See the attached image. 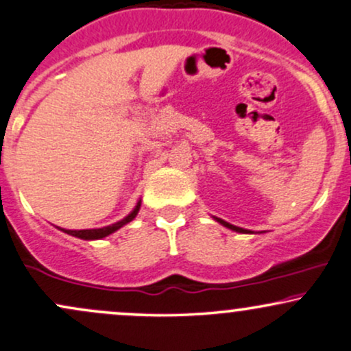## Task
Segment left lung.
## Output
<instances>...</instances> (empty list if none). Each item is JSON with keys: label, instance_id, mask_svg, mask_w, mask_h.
Wrapping results in <instances>:
<instances>
[{"label": "left lung", "instance_id": "8db88e82", "mask_svg": "<svg viewBox=\"0 0 351 351\" xmlns=\"http://www.w3.org/2000/svg\"><path fill=\"white\" fill-rule=\"evenodd\" d=\"M213 220H217L218 223H220V225H223V226H226V228L233 230V232H237V233H253V232H251V230L241 228V226H234V225H232V223H228V221L221 220V218H217V217H213Z\"/></svg>", "mask_w": 351, "mask_h": 351}]
</instances>
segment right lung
<instances>
[{
    "instance_id": "1",
    "label": "right lung",
    "mask_w": 351,
    "mask_h": 351,
    "mask_svg": "<svg viewBox=\"0 0 351 351\" xmlns=\"http://www.w3.org/2000/svg\"><path fill=\"white\" fill-rule=\"evenodd\" d=\"M139 208H141V200H138V204H136V207L131 210L128 215L123 218V220L117 221V223H111L108 226H101V228H92V230H65V228H60V226H57V228L60 230V232L67 233V234H72V237L75 238H80V240H101V238L108 237V234L114 233L117 230L121 228V226H125L126 223H130V221H133L136 215H138Z\"/></svg>"
}]
</instances>
